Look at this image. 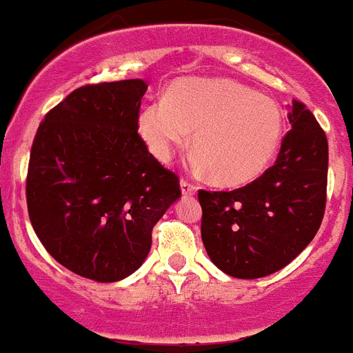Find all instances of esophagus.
<instances>
[{
  "label": "esophagus",
  "instance_id": "obj_1",
  "mask_svg": "<svg viewBox=\"0 0 353 353\" xmlns=\"http://www.w3.org/2000/svg\"><path fill=\"white\" fill-rule=\"evenodd\" d=\"M180 188H181V194H183L185 197L195 195V192H197V188H195L192 183H188L187 180H180Z\"/></svg>",
  "mask_w": 353,
  "mask_h": 353
}]
</instances>
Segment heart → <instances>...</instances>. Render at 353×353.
Wrapping results in <instances>:
<instances>
[{"label":"heart","mask_w":353,"mask_h":353,"mask_svg":"<svg viewBox=\"0 0 353 353\" xmlns=\"http://www.w3.org/2000/svg\"><path fill=\"white\" fill-rule=\"evenodd\" d=\"M285 117L270 96L228 79H183L139 114V134L151 154L168 161L192 135L194 166L221 187L257 180L280 149Z\"/></svg>","instance_id":"1"}]
</instances>
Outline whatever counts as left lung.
Returning <instances> with one entry per match:
<instances>
[{"label":"left lung","mask_w":353,"mask_h":353,"mask_svg":"<svg viewBox=\"0 0 353 353\" xmlns=\"http://www.w3.org/2000/svg\"><path fill=\"white\" fill-rule=\"evenodd\" d=\"M288 110L292 130L276 163L232 192L199 190L201 235L209 259L240 280L268 276L305 249L326 205L327 141L299 101Z\"/></svg>","instance_id":"obj_1"}]
</instances>
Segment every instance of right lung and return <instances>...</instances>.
Wrapping results in <instances>:
<instances>
[{"label": "right lung", "instance_id": "right-lung-1", "mask_svg": "<svg viewBox=\"0 0 353 353\" xmlns=\"http://www.w3.org/2000/svg\"><path fill=\"white\" fill-rule=\"evenodd\" d=\"M142 79L83 85L37 128L27 173L34 232L61 266L113 283L142 266L152 228L180 199L175 173L148 151Z\"/></svg>", "mask_w": 353, "mask_h": 353}]
</instances>
